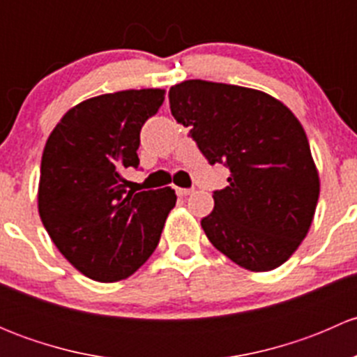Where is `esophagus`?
I'll list each match as a JSON object with an SVG mask.
<instances>
[{
	"instance_id": "34e87169",
	"label": "esophagus",
	"mask_w": 357,
	"mask_h": 357,
	"mask_svg": "<svg viewBox=\"0 0 357 357\" xmlns=\"http://www.w3.org/2000/svg\"><path fill=\"white\" fill-rule=\"evenodd\" d=\"M192 192H193V190H190V188H176V193H178V197H186V195H190Z\"/></svg>"
}]
</instances>
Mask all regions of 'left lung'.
<instances>
[{"mask_svg":"<svg viewBox=\"0 0 357 357\" xmlns=\"http://www.w3.org/2000/svg\"><path fill=\"white\" fill-rule=\"evenodd\" d=\"M169 105L208 164L231 172L202 219L207 238L248 271L280 268L307 235L319 197L298 119L268 93L200 79L172 86Z\"/></svg>","mask_w":357,"mask_h":357,"instance_id":"8db88e82","label":"left lung"}]
</instances>
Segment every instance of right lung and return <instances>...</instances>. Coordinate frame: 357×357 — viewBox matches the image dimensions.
<instances>
[{"label":"right lung","instance_id":"add662e5","mask_svg":"<svg viewBox=\"0 0 357 357\" xmlns=\"http://www.w3.org/2000/svg\"><path fill=\"white\" fill-rule=\"evenodd\" d=\"M164 89H126L66 112L43 150L38 211L63 257L88 278L114 283L153 254L176 205L172 188L128 190L139 131Z\"/></svg>","mask_w":357,"mask_h":357}]
</instances>
